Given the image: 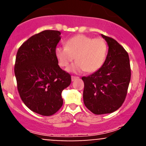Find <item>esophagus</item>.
I'll use <instances>...</instances> for the list:
<instances>
[{"instance_id": "esophagus-1", "label": "esophagus", "mask_w": 146, "mask_h": 146, "mask_svg": "<svg viewBox=\"0 0 146 146\" xmlns=\"http://www.w3.org/2000/svg\"><path fill=\"white\" fill-rule=\"evenodd\" d=\"M79 77L78 76H71V80L72 81H74V80H77V79H78Z\"/></svg>"}]
</instances>
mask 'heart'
<instances>
[{"mask_svg":"<svg viewBox=\"0 0 146 146\" xmlns=\"http://www.w3.org/2000/svg\"><path fill=\"white\" fill-rule=\"evenodd\" d=\"M55 54L61 67H68L74 60L76 61L69 67V71L88 73L97 71L103 66L107 54V44L102 38H92L78 35L69 38L65 46L56 48Z\"/></svg>","mask_w":146,"mask_h":146,"instance_id":"b5f03b06","label":"heart"}]
</instances>
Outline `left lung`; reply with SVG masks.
I'll use <instances>...</instances> for the list:
<instances>
[{"mask_svg":"<svg viewBox=\"0 0 146 146\" xmlns=\"http://www.w3.org/2000/svg\"><path fill=\"white\" fill-rule=\"evenodd\" d=\"M109 46L100 68L84 82L83 102L95 114H110L117 110L126 99L131 80V66L127 51L115 39L102 35Z\"/></svg>","mask_w":146,"mask_h":146,"instance_id":"left-lung-1","label":"left lung"}]
</instances>
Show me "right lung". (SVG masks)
<instances>
[{"label":"right lung","mask_w":146,"mask_h":146,"mask_svg":"<svg viewBox=\"0 0 146 146\" xmlns=\"http://www.w3.org/2000/svg\"><path fill=\"white\" fill-rule=\"evenodd\" d=\"M60 35L59 31H42L25 42L16 55L14 70L20 98L29 110L42 116L60 110L61 92L71 82L55 54Z\"/></svg>","instance_id":"add662e5"}]
</instances>
